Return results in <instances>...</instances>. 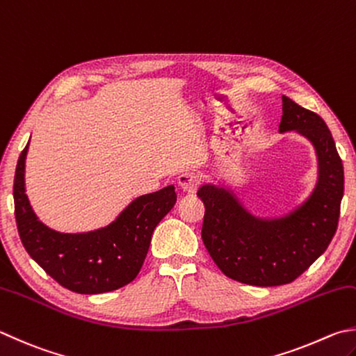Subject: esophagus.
<instances>
[{
  "instance_id": "34e87169",
  "label": "esophagus",
  "mask_w": 356,
  "mask_h": 356,
  "mask_svg": "<svg viewBox=\"0 0 356 356\" xmlns=\"http://www.w3.org/2000/svg\"><path fill=\"white\" fill-rule=\"evenodd\" d=\"M178 183H179L181 189H183L184 192L195 193L200 183H201V177L193 172H186V173H183V175H179Z\"/></svg>"
}]
</instances>
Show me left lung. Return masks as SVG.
<instances>
[{
    "label": "left lung",
    "instance_id": "left-lung-1",
    "mask_svg": "<svg viewBox=\"0 0 356 356\" xmlns=\"http://www.w3.org/2000/svg\"><path fill=\"white\" fill-rule=\"evenodd\" d=\"M279 131H296L313 145L318 181L305 201L282 217L261 218L241 203L231 187L203 184L201 237L225 276L256 286L293 282L307 271L337 232L344 169L324 119L282 96Z\"/></svg>",
    "mask_w": 356,
    "mask_h": 356
}]
</instances>
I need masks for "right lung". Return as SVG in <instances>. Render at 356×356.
<instances>
[{"label": "right lung", "instance_id": "right-lung-1", "mask_svg": "<svg viewBox=\"0 0 356 356\" xmlns=\"http://www.w3.org/2000/svg\"><path fill=\"white\" fill-rule=\"evenodd\" d=\"M29 143L18 158L13 201L19 238L29 256L68 290L99 294L118 290L138 276L156 225L175 206V186L135 198L110 225L66 234L51 229L26 195L24 169Z\"/></svg>", "mask_w": 356, "mask_h": 356}]
</instances>
